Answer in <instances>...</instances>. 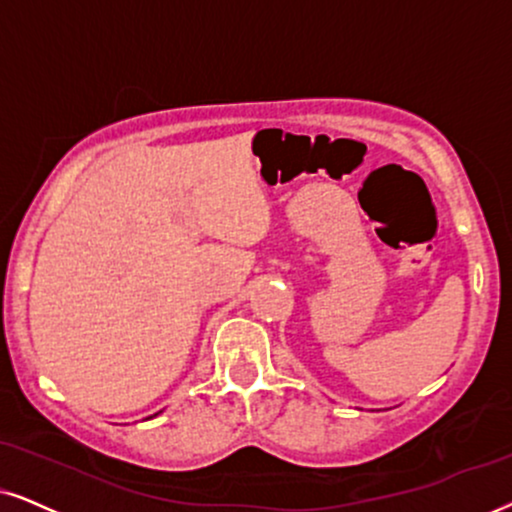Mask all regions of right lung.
<instances>
[{
    "label": "right lung",
    "instance_id": "obj_1",
    "mask_svg": "<svg viewBox=\"0 0 512 512\" xmlns=\"http://www.w3.org/2000/svg\"><path fill=\"white\" fill-rule=\"evenodd\" d=\"M155 416H158V413H155Z\"/></svg>",
    "mask_w": 512,
    "mask_h": 512
}]
</instances>
